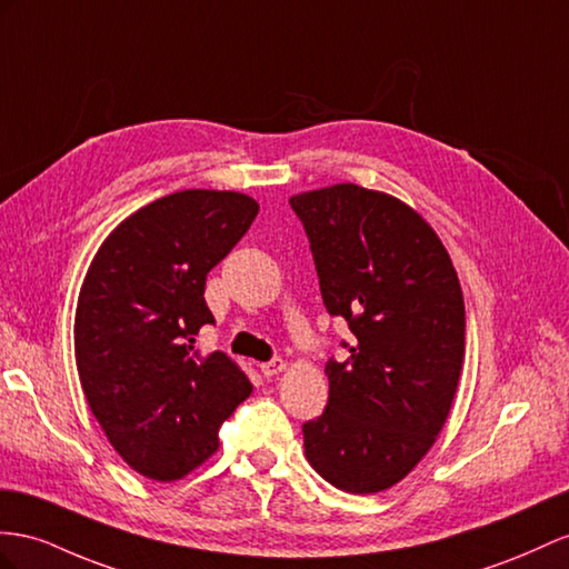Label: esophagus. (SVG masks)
<instances>
[{
    "instance_id": "obj_1",
    "label": "esophagus",
    "mask_w": 569,
    "mask_h": 569,
    "mask_svg": "<svg viewBox=\"0 0 569 569\" xmlns=\"http://www.w3.org/2000/svg\"><path fill=\"white\" fill-rule=\"evenodd\" d=\"M259 370H261V375H264V377H273V375H279V372L286 370V360L283 358H271L267 362H261Z\"/></svg>"
}]
</instances>
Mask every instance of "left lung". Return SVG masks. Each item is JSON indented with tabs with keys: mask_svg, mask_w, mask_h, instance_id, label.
Wrapping results in <instances>:
<instances>
[{
	"mask_svg": "<svg viewBox=\"0 0 569 569\" xmlns=\"http://www.w3.org/2000/svg\"><path fill=\"white\" fill-rule=\"evenodd\" d=\"M329 315L353 341L329 358V401L302 426L312 469L346 492L387 490L426 457L457 395L466 312L435 230L397 197L333 184L290 197Z\"/></svg>",
	"mask_w": 569,
	"mask_h": 569,
	"instance_id": "8db88e82",
	"label": "left lung"
}]
</instances>
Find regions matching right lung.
I'll return each mask as SVG.
<instances>
[{
    "label": "right lung",
    "mask_w": 569,
    "mask_h": 569,
    "mask_svg": "<svg viewBox=\"0 0 569 569\" xmlns=\"http://www.w3.org/2000/svg\"><path fill=\"white\" fill-rule=\"evenodd\" d=\"M240 192L184 189L114 228L86 273L74 319L79 380L114 451L153 480H178L218 449V428L252 395L223 351L194 337L213 315L207 273L252 226Z\"/></svg>",
    "instance_id": "right-lung-1"
}]
</instances>
